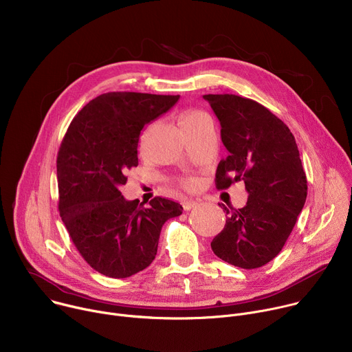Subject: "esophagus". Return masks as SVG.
I'll use <instances>...</instances> for the list:
<instances>
[{"instance_id": "obj_1", "label": "esophagus", "mask_w": 352, "mask_h": 352, "mask_svg": "<svg viewBox=\"0 0 352 352\" xmlns=\"http://www.w3.org/2000/svg\"><path fill=\"white\" fill-rule=\"evenodd\" d=\"M199 204H197V200H192V199H189V200H184L182 202V206H184V209L185 210H190V209H193V208H196Z\"/></svg>"}]
</instances>
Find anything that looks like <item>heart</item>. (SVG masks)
Instances as JSON below:
<instances>
[{
	"mask_svg": "<svg viewBox=\"0 0 352 352\" xmlns=\"http://www.w3.org/2000/svg\"><path fill=\"white\" fill-rule=\"evenodd\" d=\"M204 120H209L208 114H205L204 111H199V110H186V111H184V113L179 114L178 122H179V126L182 128V131L185 132V131H188V129L196 126L197 124H200ZM182 185H184L185 188H188V189H193V188L197 185V182H196V179H193V178H184V179H182Z\"/></svg>",
	"mask_w": 352,
	"mask_h": 352,
	"instance_id": "heart-1",
	"label": "heart"
}]
</instances>
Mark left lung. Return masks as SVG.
<instances>
[{
  "label": "left lung",
  "mask_w": 352,
  "mask_h": 352,
  "mask_svg": "<svg viewBox=\"0 0 352 352\" xmlns=\"http://www.w3.org/2000/svg\"><path fill=\"white\" fill-rule=\"evenodd\" d=\"M221 125L228 150L216 171V188L242 181L248 202L242 209L223 206L227 220L212 241L221 261L256 269L273 261L302 210L308 182L289 128L255 100L235 94H205Z\"/></svg>",
  "instance_id": "8db88e82"
}]
</instances>
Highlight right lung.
Returning <instances> with one entry per match:
<instances>
[{
	"mask_svg": "<svg viewBox=\"0 0 352 352\" xmlns=\"http://www.w3.org/2000/svg\"><path fill=\"white\" fill-rule=\"evenodd\" d=\"M179 96L136 91L100 94L75 116L57 156L58 210L90 267L125 278L152 263L163 224L182 214L174 200L156 196L148 208L126 200L118 186L138 166L146 124L168 111Z\"/></svg>",
	"mask_w": 352,
	"mask_h": 352,
	"instance_id": "add662e5",
	"label": "right lung"
}]
</instances>
